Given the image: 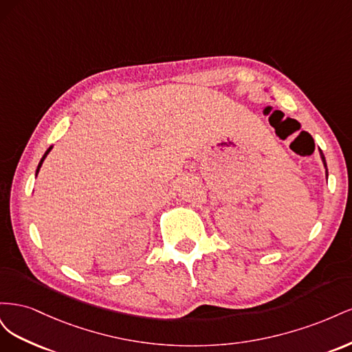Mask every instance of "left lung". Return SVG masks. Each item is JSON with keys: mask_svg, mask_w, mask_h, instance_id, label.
I'll use <instances>...</instances> for the list:
<instances>
[{"mask_svg": "<svg viewBox=\"0 0 352 352\" xmlns=\"http://www.w3.org/2000/svg\"><path fill=\"white\" fill-rule=\"evenodd\" d=\"M318 151H320V157H322V162H323V166H324V168H326V177H327V164H326V158H324V155H323V153H322V150H320V148H318Z\"/></svg>", "mask_w": 352, "mask_h": 352, "instance_id": "1", "label": "left lung"}]
</instances>
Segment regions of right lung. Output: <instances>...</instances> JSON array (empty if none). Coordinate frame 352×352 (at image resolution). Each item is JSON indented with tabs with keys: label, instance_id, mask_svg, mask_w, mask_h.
Masks as SVG:
<instances>
[{
	"label": "right lung",
	"instance_id": "add662e5",
	"mask_svg": "<svg viewBox=\"0 0 352 352\" xmlns=\"http://www.w3.org/2000/svg\"><path fill=\"white\" fill-rule=\"evenodd\" d=\"M52 150V145L48 148V150L45 151V154L44 155H42V158H41V162H39V164H38V168H36V175H38V172H39V168H41V166H42V163H44V160H45V157L48 155V153Z\"/></svg>",
	"mask_w": 352,
	"mask_h": 352
}]
</instances>
